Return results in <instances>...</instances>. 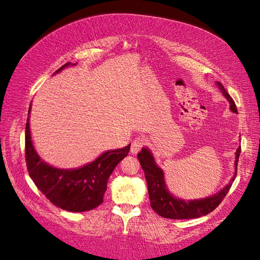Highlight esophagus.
<instances>
[{
  "mask_svg": "<svg viewBox=\"0 0 260 260\" xmlns=\"http://www.w3.org/2000/svg\"><path fill=\"white\" fill-rule=\"evenodd\" d=\"M145 145V140L142 137H138L135 140L132 141V144H131V148H130V152L132 154H137L141 151V148Z\"/></svg>",
  "mask_w": 260,
  "mask_h": 260,
  "instance_id": "esophagus-1",
  "label": "esophagus"
}]
</instances>
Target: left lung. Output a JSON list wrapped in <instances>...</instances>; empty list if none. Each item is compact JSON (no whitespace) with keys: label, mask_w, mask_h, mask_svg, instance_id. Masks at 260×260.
I'll use <instances>...</instances> for the list:
<instances>
[{"label":"left lung","mask_w":260,"mask_h":260,"mask_svg":"<svg viewBox=\"0 0 260 260\" xmlns=\"http://www.w3.org/2000/svg\"><path fill=\"white\" fill-rule=\"evenodd\" d=\"M217 84L224 98L229 101L231 111L233 113H238L237 106H235L234 101L230 96V94L225 91L224 86L221 83L217 82ZM240 153L241 146H239L237 152H235V172L229 184L224 186L221 191L215 195L209 196V198L185 202L170 194L166 187V183H165L164 171L156 165L151 151L143 147L138 154V158L145 174L151 207L159 216L169 219H192L208 215L209 212L215 210L219 206V204L222 202L228 192H229L232 182L237 177Z\"/></svg>","instance_id":"8db88e82"}]
</instances>
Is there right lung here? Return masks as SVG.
Returning <instances> with one entry per match:
<instances>
[{"label": "right lung", "instance_id": "add662e5", "mask_svg": "<svg viewBox=\"0 0 260 260\" xmlns=\"http://www.w3.org/2000/svg\"><path fill=\"white\" fill-rule=\"evenodd\" d=\"M62 65L55 73L69 66ZM29 107L26 123V162L30 178L53 205L73 212L88 211L103 203L109 176L130 151V144L123 148L107 151L98 158L77 169H58L44 162L36 152L31 141Z\"/></svg>", "mask_w": 260, "mask_h": 260}]
</instances>
